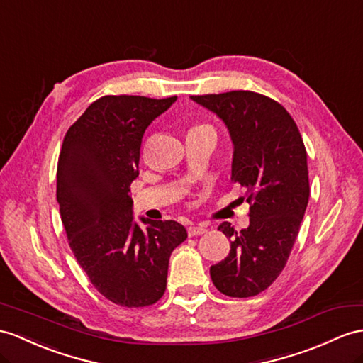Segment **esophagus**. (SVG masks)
I'll return each instance as SVG.
<instances>
[{"label": "esophagus", "instance_id": "34e87169", "mask_svg": "<svg viewBox=\"0 0 363 363\" xmlns=\"http://www.w3.org/2000/svg\"><path fill=\"white\" fill-rule=\"evenodd\" d=\"M206 233V226H203V225H199V226H189L188 228V234H189V237H194V235H201V234H205Z\"/></svg>", "mask_w": 363, "mask_h": 363}]
</instances>
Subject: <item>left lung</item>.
I'll return each instance as SVG.
<instances>
[{
	"instance_id": "8db88e82",
	"label": "left lung",
	"mask_w": 363,
	"mask_h": 363,
	"mask_svg": "<svg viewBox=\"0 0 363 363\" xmlns=\"http://www.w3.org/2000/svg\"><path fill=\"white\" fill-rule=\"evenodd\" d=\"M223 120L234 145L231 180L246 188L250 226L235 231L228 257L212 264V284L229 297H252L284 271L309 199L306 149L293 117L280 103L251 91L192 95Z\"/></svg>"
}]
</instances>
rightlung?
<instances>
[{
  "mask_svg": "<svg viewBox=\"0 0 363 363\" xmlns=\"http://www.w3.org/2000/svg\"><path fill=\"white\" fill-rule=\"evenodd\" d=\"M175 100L101 96L69 128L61 146L57 200L69 246L96 291L121 306L162 298L171 254L188 237L174 220L141 217V228L129 194L145 130Z\"/></svg>",
  "mask_w": 363,
  "mask_h": 363,
  "instance_id": "add662e5",
  "label": "right lung"
}]
</instances>
